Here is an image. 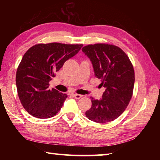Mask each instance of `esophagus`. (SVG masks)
I'll list each match as a JSON object with an SVG mask.
<instances>
[{"label": "esophagus", "mask_w": 160, "mask_h": 160, "mask_svg": "<svg viewBox=\"0 0 160 160\" xmlns=\"http://www.w3.org/2000/svg\"><path fill=\"white\" fill-rule=\"evenodd\" d=\"M73 97H74L75 98H76V99H77V100L80 99V98L81 97H82V95L77 94V93H74V94H73Z\"/></svg>", "instance_id": "esophagus-1"}]
</instances>
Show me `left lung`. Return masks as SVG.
<instances>
[{
    "instance_id": "obj_1",
    "label": "left lung",
    "mask_w": 160,
    "mask_h": 160,
    "mask_svg": "<svg viewBox=\"0 0 160 160\" xmlns=\"http://www.w3.org/2000/svg\"><path fill=\"white\" fill-rule=\"evenodd\" d=\"M82 52L92 63L95 76L101 80L105 91L100 100L91 97V107L86 116L98 123L118 118L130 102L135 82L133 67L120 47L108 44L84 47Z\"/></svg>"
}]
</instances>
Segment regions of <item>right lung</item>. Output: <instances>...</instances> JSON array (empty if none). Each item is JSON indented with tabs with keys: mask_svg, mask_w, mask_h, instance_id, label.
<instances>
[{
	"mask_svg": "<svg viewBox=\"0 0 160 160\" xmlns=\"http://www.w3.org/2000/svg\"><path fill=\"white\" fill-rule=\"evenodd\" d=\"M82 46L58 42L38 44L24 54L17 69L16 82L20 102L30 115L46 119L60 111L67 96L55 89L50 90L49 82Z\"/></svg>",
	"mask_w": 160,
	"mask_h": 160,
	"instance_id": "right-lung-1",
	"label": "right lung"
}]
</instances>
